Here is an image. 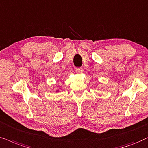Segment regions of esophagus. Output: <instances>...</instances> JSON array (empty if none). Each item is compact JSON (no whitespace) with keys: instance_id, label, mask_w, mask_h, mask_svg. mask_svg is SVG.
Here are the masks:
<instances>
[{"instance_id":"obj_1","label":"esophagus","mask_w":148,"mask_h":148,"mask_svg":"<svg viewBox=\"0 0 148 148\" xmlns=\"http://www.w3.org/2000/svg\"><path fill=\"white\" fill-rule=\"evenodd\" d=\"M75 70L76 72L78 73V74H81V73L83 72V69L82 68H76L75 69Z\"/></svg>"}]
</instances>
